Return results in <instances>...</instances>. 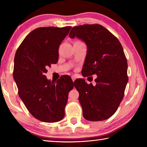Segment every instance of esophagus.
<instances>
[{
  "instance_id": "34e87169",
  "label": "esophagus",
  "mask_w": 147,
  "mask_h": 147,
  "mask_svg": "<svg viewBox=\"0 0 147 147\" xmlns=\"http://www.w3.org/2000/svg\"><path fill=\"white\" fill-rule=\"evenodd\" d=\"M71 78H72V80H73V82H74V80H76V77L73 76L71 77Z\"/></svg>"
}]
</instances>
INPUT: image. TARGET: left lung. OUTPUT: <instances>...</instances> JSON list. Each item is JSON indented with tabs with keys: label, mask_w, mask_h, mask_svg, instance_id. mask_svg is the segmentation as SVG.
Here are the masks:
<instances>
[{
	"label": "left lung",
	"mask_w": 147,
	"mask_h": 147,
	"mask_svg": "<svg viewBox=\"0 0 147 147\" xmlns=\"http://www.w3.org/2000/svg\"><path fill=\"white\" fill-rule=\"evenodd\" d=\"M69 36H76L87 45L84 76L97 75L95 85L87 84L82 78L74 82L79 92L83 116L91 121L108 119L116 113L123 98L129 80L127 60L121 44L100 24L75 26Z\"/></svg>",
	"instance_id": "1"
}]
</instances>
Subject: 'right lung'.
<instances>
[{
    "mask_svg": "<svg viewBox=\"0 0 147 147\" xmlns=\"http://www.w3.org/2000/svg\"><path fill=\"white\" fill-rule=\"evenodd\" d=\"M71 29L36 28L26 36L15 53L13 78L18 95L31 115L41 121H59L65 115L73 80L65 75L51 82L45 73L48 67L57 63L59 46Z\"/></svg>",
    "mask_w": 147,
    "mask_h": 147,
    "instance_id": "add662e5",
    "label": "right lung"
}]
</instances>
